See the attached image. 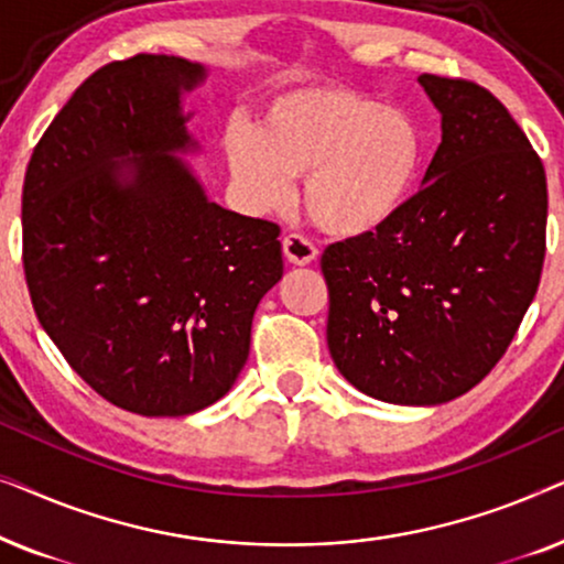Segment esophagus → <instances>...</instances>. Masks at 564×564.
Listing matches in <instances>:
<instances>
[{
  "label": "esophagus",
  "mask_w": 564,
  "mask_h": 564,
  "mask_svg": "<svg viewBox=\"0 0 564 564\" xmlns=\"http://www.w3.org/2000/svg\"><path fill=\"white\" fill-rule=\"evenodd\" d=\"M282 251H284V259H288V264H292V267L311 264V261L315 259V253H318V251H315V246L307 241V238L297 236V234L284 236Z\"/></svg>",
  "instance_id": "esophagus-1"
}]
</instances>
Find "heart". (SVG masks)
<instances>
[{
  "instance_id": "heart-1",
  "label": "heart",
  "mask_w": 564,
  "mask_h": 564,
  "mask_svg": "<svg viewBox=\"0 0 564 564\" xmlns=\"http://www.w3.org/2000/svg\"><path fill=\"white\" fill-rule=\"evenodd\" d=\"M223 156L251 213L288 205L303 176V207L323 234L367 238L413 199L426 143L400 107L341 84H305L269 99L257 126L230 122Z\"/></svg>"
}]
</instances>
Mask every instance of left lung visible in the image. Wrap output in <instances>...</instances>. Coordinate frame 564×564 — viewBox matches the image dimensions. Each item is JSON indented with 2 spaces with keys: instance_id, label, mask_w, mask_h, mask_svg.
<instances>
[{
  "instance_id": "8db88e82",
  "label": "left lung",
  "mask_w": 564,
  "mask_h": 564,
  "mask_svg": "<svg viewBox=\"0 0 564 564\" xmlns=\"http://www.w3.org/2000/svg\"><path fill=\"white\" fill-rule=\"evenodd\" d=\"M442 143L395 223L323 251L328 351L346 380L395 405L473 390L519 330L544 264L546 176L488 89L423 74Z\"/></svg>"
}]
</instances>
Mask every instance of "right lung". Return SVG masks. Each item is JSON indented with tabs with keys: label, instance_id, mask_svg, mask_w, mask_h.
<instances>
[{
	"label": "right lung",
	"instance_id": "1",
	"mask_svg": "<svg viewBox=\"0 0 564 564\" xmlns=\"http://www.w3.org/2000/svg\"><path fill=\"white\" fill-rule=\"evenodd\" d=\"M207 68L141 53L89 76L35 145L22 264L35 315L76 375L138 415L213 405L249 359L282 280L280 228L207 197L184 97Z\"/></svg>",
	"mask_w": 564,
	"mask_h": 564
}]
</instances>
